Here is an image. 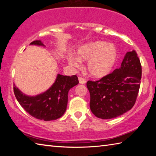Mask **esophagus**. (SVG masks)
Returning a JSON list of instances; mask_svg holds the SVG:
<instances>
[{
    "label": "esophagus",
    "mask_w": 156,
    "mask_h": 156,
    "mask_svg": "<svg viewBox=\"0 0 156 156\" xmlns=\"http://www.w3.org/2000/svg\"><path fill=\"white\" fill-rule=\"evenodd\" d=\"M78 80H79V83H80V84H84L86 83V80L83 77H79Z\"/></svg>",
    "instance_id": "esophagus-1"
}]
</instances>
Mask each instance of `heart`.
Returning <instances> with one entry per match:
<instances>
[{
    "label": "heart",
    "mask_w": 156,
    "mask_h": 156,
    "mask_svg": "<svg viewBox=\"0 0 156 156\" xmlns=\"http://www.w3.org/2000/svg\"><path fill=\"white\" fill-rule=\"evenodd\" d=\"M77 56H69L67 60L76 68L80 67V60H88V72L94 78H102L109 74L112 70L117 58V53L114 46L105 42L96 41L78 49Z\"/></svg>",
    "instance_id": "heart-1"
}]
</instances>
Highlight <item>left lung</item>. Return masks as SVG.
Segmentation results:
<instances>
[{"instance_id": "obj_1", "label": "left lung", "mask_w": 156, "mask_h": 156, "mask_svg": "<svg viewBox=\"0 0 156 156\" xmlns=\"http://www.w3.org/2000/svg\"><path fill=\"white\" fill-rule=\"evenodd\" d=\"M142 76V66L135 50L126 53L119 69L97 81L89 80L90 109L99 118L122 115L135 105Z\"/></svg>"}]
</instances>
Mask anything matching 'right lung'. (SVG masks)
I'll return each instance as SVG.
<instances>
[{"instance_id":"right-lung-1","label":"right lung","mask_w":156,"mask_h":156,"mask_svg":"<svg viewBox=\"0 0 156 156\" xmlns=\"http://www.w3.org/2000/svg\"><path fill=\"white\" fill-rule=\"evenodd\" d=\"M30 44L44 46L41 41H34ZM77 76L58 74L53 85L45 92L36 96L23 94L14 84V92L18 102L33 117L49 121L56 120L64 114L68 102V92L78 84Z\"/></svg>"}]
</instances>
